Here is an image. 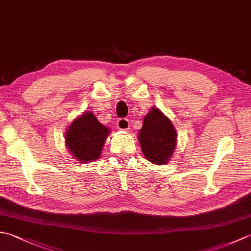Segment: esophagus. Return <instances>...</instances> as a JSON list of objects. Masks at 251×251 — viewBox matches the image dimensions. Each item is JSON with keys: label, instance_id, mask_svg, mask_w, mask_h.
<instances>
[{"label": "esophagus", "instance_id": "obj_1", "mask_svg": "<svg viewBox=\"0 0 251 251\" xmlns=\"http://www.w3.org/2000/svg\"><path fill=\"white\" fill-rule=\"evenodd\" d=\"M117 128L121 130H128L129 129V122L127 119H119L116 122Z\"/></svg>", "mask_w": 251, "mask_h": 251}]
</instances>
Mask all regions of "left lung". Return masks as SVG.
Here are the masks:
<instances>
[{
    "label": "left lung",
    "instance_id": "obj_1",
    "mask_svg": "<svg viewBox=\"0 0 251 251\" xmlns=\"http://www.w3.org/2000/svg\"><path fill=\"white\" fill-rule=\"evenodd\" d=\"M142 124L138 140L145 157L153 164H166L177 146V132L172 121L159 109L152 108Z\"/></svg>",
    "mask_w": 251,
    "mask_h": 251
}]
</instances>
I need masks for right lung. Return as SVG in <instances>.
<instances>
[{"label": "right lung", "mask_w": 251, "mask_h": 251, "mask_svg": "<svg viewBox=\"0 0 251 251\" xmlns=\"http://www.w3.org/2000/svg\"><path fill=\"white\" fill-rule=\"evenodd\" d=\"M109 134L110 129L92 112H84L68 127L66 146L71 155L81 163L97 161Z\"/></svg>", "instance_id": "add662e5"}]
</instances>
